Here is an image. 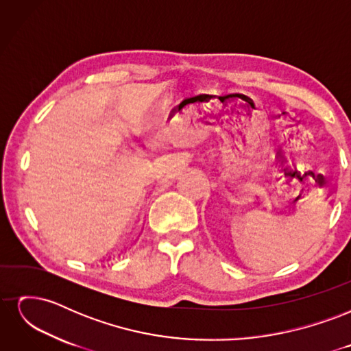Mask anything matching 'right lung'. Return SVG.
Returning a JSON list of instances; mask_svg holds the SVG:
<instances>
[{
	"label": "right lung",
	"mask_w": 351,
	"mask_h": 351,
	"mask_svg": "<svg viewBox=\"0 0 351 351\" xmlns=\"http://www.w3.org/2000/svg\"><path fill=\"white\" fill-rule=\"evenodd\" d=\"M123 253H124V252H123ZM119 258H120V254H119ZM110 259H111V258H108V259H107V262H108ZM101 262H104V261H101Z\"/></svg>",
	"instance_id": "1"
}]
</instances>
